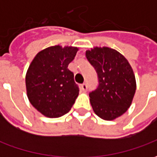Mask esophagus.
I'll list each match as a JSON object with an SVG mask.
<instances>
[{
  "label": "esophagus",
  "instance_id": "1",
  "mask_svg": "<svg viewBox=\"0 0 157 157\" xmlns=\"http://www.w3.org/2000/svg\"><path fill=\"white\" fill-rule=\"evenodd\" d=\"M81 88H82V91H84V92H86V89H87V85L86 84V83H83L82 86H81Z\"/></svg>",
  "mask_w": 157,
  "mask_h": 157
}]
</instances>
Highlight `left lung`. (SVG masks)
Returning <instances> with one entry per match:
<instances>
[{
    "label": "left lung",
    "mask_w": 157,
    "mask_h": 157,
    "mask_svg": "<svg viewBox=\"0 0 157 157\" xmlns=\"http://www.w3.org/2000/svg\"><path fill=\"white\" fill-rule=\"evenodd\" d=\"M86 56L95 68L99 85L90 92V102L99 118L113 120L130 107L136 90L131 65L124 55L109 47H94Z\"/></svg>",
    "instance_id": "obj_1"
}]
</instances>
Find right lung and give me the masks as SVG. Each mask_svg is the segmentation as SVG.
Segmentation results:
<instances>
[{
	"mask_svg": "<svg viewBox=\"0 0 157 157\" xmlns=\"http://www.w3.org/2000/svg\"><path fill=\"white\" fill-rule=\"evenodd\" d=\"M79 48L55 45L39 51L26 73L29 102L48 118L61 117L71 110L79 95L74 74L68 65Z\"/></svg>",
	"mask_w": 157,
	"mask_h": 157,
	"instance_id": "1",
	"label": "right lung"
}]
</instances>
